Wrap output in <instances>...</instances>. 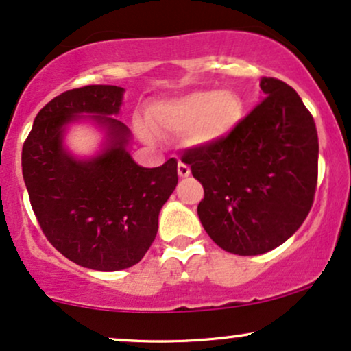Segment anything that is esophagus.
Instances as JSON below:
<instances>
[{"instance_id": "34e87169", "label": "esophagus", "mask_w": 351, "mask_h": 351, "mask_svg": "<svg viewBox=\"0 0 351 351\" xmlns=\"http://www.w3.org/2000/svg\"><path fill=\"white\" fill-rule=\"evenodd\" d=\"M177 172H179V177H189L191 176V167H189L187 164L179 162V166H177Z\"/></svg>"}]
</instances>
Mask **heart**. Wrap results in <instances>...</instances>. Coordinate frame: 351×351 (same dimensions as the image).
<instances>
[{
  "instance_id": "obj_1",
  "label": "heart",
  "mask_w": 351,
  "mask_h": 351,
  "mask_svg": "<svg viewBox=\"0 0 351 351\" xmlns=\"http://www.w3.org/2000/svg\"><path fill=\"white\" fill-rule=\"evenodd\" d=\"M243 117V101L237 93L200 90L160 103L151 111L156 130L185 134L192 146H208L225 139ZM149 138L147 131H143Z\"/></svg>"
}]
</instances>
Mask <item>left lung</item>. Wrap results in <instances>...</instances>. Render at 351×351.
<instances>
[{
  "instance_id": "8db88e82",
  "label": "left lung",
  "mask_w": 351,
  "mask_h": 351,
  "mask_svg": "<svg viewBox=\"0 0 351 351\" xmlns=\"http://www.w3.org/2000/svg\"><path fill=\"white\" fill-rule=\"evenodd\" d=\"M261 100L221 141L180 158L204 185L197 207L208 237L228 253L278 248L304 223L317 189L315 121L292 86L259 80Z\"/></svg>"
}]
</instances>
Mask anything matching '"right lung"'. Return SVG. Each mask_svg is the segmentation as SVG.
Listing matches in <instances>:
<instances>
[{
	"instance_id": "right-lung-1",
	"label": "right lung",
	"mask_w": 351,
	"mask_h": 351,
	"mask_svg": "<svg viewBox=\"0 0 351 351\" xmlns=\"http://www.w3.org/2000/svg\"><path fill=\"white\" fill-rule=\"evenodd\" d=\"M121 86L67 90L37 113L21 166L40 230L59 253L97 271H119L143 259L158 233L159 212L174 192L177 160L141 167L126 151L130 130L118 119ZM88 112L109 131L101 155L78 161L61 146L63 126Z\"/></svg>"
}]
</instances>
